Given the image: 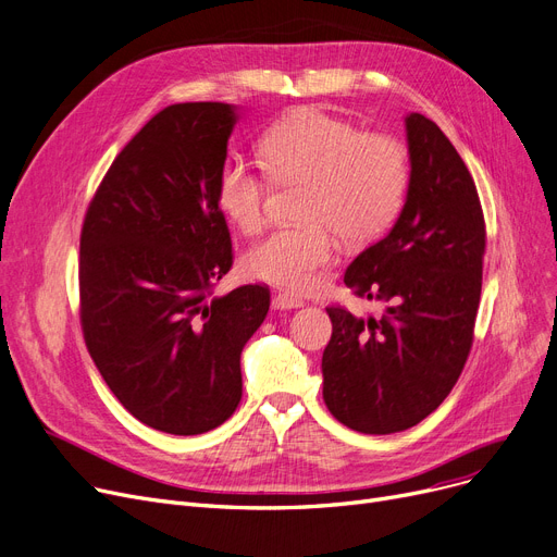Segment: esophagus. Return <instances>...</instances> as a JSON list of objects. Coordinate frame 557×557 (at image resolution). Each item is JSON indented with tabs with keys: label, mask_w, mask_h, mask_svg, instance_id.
Wrapping results in <instances>:
<instances>
[{
	"label": "esophagus",
	"mask_w": 557,
	"mask_h": 557,
	"mask_svg": "<svg viewBox=\"0 0 557 557\" xmlns=\"http://www.w3.org/2000/svg\"><path fill=\"white\" fill-rule=\"evenodd\" d=\"M301 306H304L301 299H297V297H293V295H287V293H278V295L272 299V308H274V310H293V308H301Z\"/></svg>",
	"instance_id": "esophagus-1"
}]
</instances>
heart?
<instances>
[{
  "label": "heart",
  "mask_w": 557,
  "mask_h": 557,
  "mask_svg": "<svg viewBox=\"0 0 557 557\" xmlns=\"http://www.w3.org/2000/svg\"><path fill=\"white\" fill-rule=\"evenodd\" d=\"M260 163L228 158L218 176V206L247 235L260 231L270 181L301 185L297 220L272 231L243 258V272L262 283L308 289L333 253V235L347 247L381 237L404 206L410 163L406 147L320 109H297L264 131Z\"/></svg>",
  "instance_id": "heart-1"
}]
</instances>
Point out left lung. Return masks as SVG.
<instances>
[{
	"instance_id": "left-lung-1",
	"label": "left lung",
	"mask_w": 557,
	"mask_h": 557,
	"mask_svg": "<svg viewBox=\"0 0 557 557\" xmlns=\"http://www.w3.org/2000/svg\"><path fill=\"white\" fill-rule=\"evenodd\" d=\"M410 183L399 220L344 272L356 297L385 304L379 317L329 306L322 356L331 414L364 435L426 419L458 383L481 304L485 218L475 183L442 128L406 117Z\"/></svg>"
}]
</instances>
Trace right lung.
<instances>
[{"instance_id": "1", "label": "right lung", "mask_w": 557, "mask_h": 557, "mask_svg": "<svg viewBox=\"0 0 557 557\" xmlns=\"http://www.w3.org/2000/svg\"><path fill=\"white\" fill-rule=\"evenodd\" d=\"M235 122L222 101L156 113L106 172L82 228L90 358L131 414L170 435L208 433L235 412L240 354L270 310L268 285L210 297L233 264L218 176Z\"/></svg>"}]
</instances>
